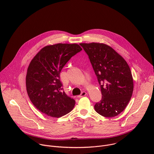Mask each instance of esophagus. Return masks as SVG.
Returning <instances> with one entry per match:
<instances>
[{
	"label": "esophagus",
	"instance_id": "esophagus-1",
	"mask_svg": "<svg viewBox=\"0 0 154 154\" xmlns=\"http://www.w3.org/2000/svg\"><path fill=\"white\" fill-rule=\"evenodd\" d=\"M86 94H87V93H86V92H85V91H83V92L81 93V94H80V95H79V96H77V97H82L85 96Z\"/></svg>",
	"mask_w": 154,
	"mask_h": 154
}]
</instances>
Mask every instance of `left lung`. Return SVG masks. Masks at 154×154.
Instances as JSON below:
<instances>
[{
  "label": "left lung",
  "mask_w": 154,
  "mask_h": 154,
  "mask_svg": "<svg viewBox=\"0 0 154 154\" xmlns=\"http://www.w3.org/2000/svg\"><path fill=\"white\" fill-rule=\"evenodd\" d=\"M89 57L102 92V99L94 105L96 112L107 118L115 117L128 105L134 91L129 66L112 47L99 42L80 43Z\"/></svg>",
  "instance_id": "obj_1"
}]
</instances>
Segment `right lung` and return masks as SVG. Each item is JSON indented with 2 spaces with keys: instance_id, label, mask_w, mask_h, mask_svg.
I'll list each match as a JSON object with an SVG mask.
<instances>
[{
  "instance_id": "obj_1",
  "label": "right lung",
  "mask_w": 154,
  "mask_h": 154,
  "mask_svg": "<svg viewBox=\"0 0 154 154\" xmlns=\"http://www.w3.org/2000/svg\"><path fill=\"white\" fill-rule=\"evenodd\" d=\"M82 50L75 43L48 45L30 61L26 75L27 92L42 113L57 118L72 111L75 100L63 91L60 74L71 58Z\"/></svg>"
}]
</instances>
